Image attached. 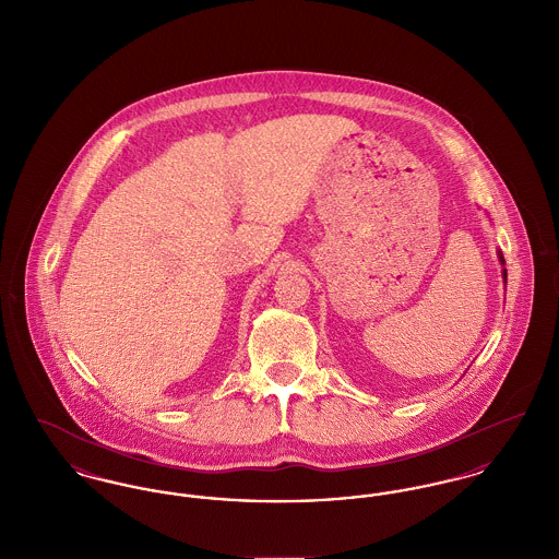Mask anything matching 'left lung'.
Wrapping results in <instances>:
<instances>
[{"instance_id": "obj_1", "label": "left lung", "mask_w": 559, "mask_h": 559, "mask_svg": "<svg viewBox=\"0 0 559 559\" xmlns=\"http://www.w3.org/2000/svg\"><path fill=\"white\" fill-rule=\"evenodd\" d=\"M500 261H502V264H504V259H502V254H500ZM502 275H504V280H507V269H504V273H502Z\"/></svg>"}]
</instances>
